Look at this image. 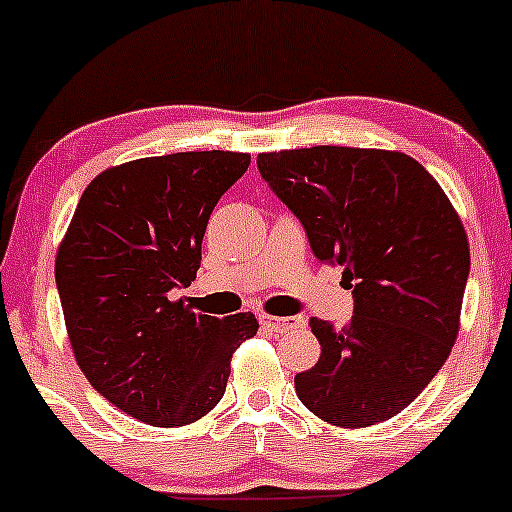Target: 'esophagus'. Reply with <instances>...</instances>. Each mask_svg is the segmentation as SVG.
<instances>
[{
    "instance_id": "esophagus-1",
    "label": "esophagus",
    "mask_w": 512,
    "mask_h": 512,
    "mask_svg": "<svg viewBox=\"0 0 512 512\" xmlns=\"http://www.w3.org/2000/svg\"><path fill=\"white\" fill-rule=\"evenodd\" d=\"M260 324L267 329V332H275V334H285L289 329L294 327H302L304 319H282V317H272V314H260Z\"/></svg>"
}]
</instances>
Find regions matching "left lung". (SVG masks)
<instances>
[{"mask_svg":"<svg viewBox=\"0 0 512 512\" xmlns=\"http://www.w3.org/2000/svg\"><path fill=\"white\" fill-rule=\"evenodd\" d=\"M319 262L342 265L354 317L309 319L322 354L294 376L322 421L366 428L401 414L438 374L461 329L471 252L448 195L401 151L314 146L257 156Z\"/></svg>","mask_w":512,"mask_h":512,"instance_id":"1","label":"left lung"}]
</instances>
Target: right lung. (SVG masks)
<instances>
[{
  "label": "right lung",
  "instance_id": "right-lung-1",
  "mask_svg": "<svg viewBox=\"0 0 512 512\" xmlns=\"http://www.w3.org/2000/svg\"><path fill=\"white\" fill-rule=\"evenodd\" d=\"M247 165V153L188 151L106 168L56 250L76 364L138 421L178 428L210 414L232 352L260 327L252 312L218 319L173 299L195 280L210 213Z\"/></svg>",
  "mask_w": 512,
  "mask_h": 512
}]
</instances>
